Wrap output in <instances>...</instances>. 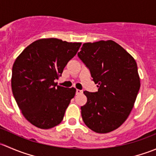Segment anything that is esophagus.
<instances>
[{
  "label": "esophagus",
  "mask_w": 156,
  "mask_h": 156,
  "mask_svg": "<svg viewBox=\"0 0 156 156\" xmlns=\"http://www.w3.org/2000/svg\"><path fill=\"white\" fill-rule=\"evenodd\" d=\"M83 94V90H79V89L76 90L77 95H78V94Z\"/></svg>",
  "instance_id": "esophagus-1"
}]
</instances>
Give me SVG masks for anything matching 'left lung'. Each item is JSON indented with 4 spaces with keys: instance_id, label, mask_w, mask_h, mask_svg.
<instances>
[{
    "instance_id": "obj_1",
    "label": "left lung",
    "mask_w": 156,
    "mask_h": 156,
    "mask_svg": "<svg viewBox=\"0 0 156 156\" xmlns=\"http://www.w3.org/2000/svg\"><path fill=\"white\" fill-rule=\"evenodd\" d=\"M78 57L90 72L98 91H84L87 103L81 106L84 124L96 133L119 127L130 115L140 87L133 56L112 40L84 43Z\"/></svg>"
}]
</instances>
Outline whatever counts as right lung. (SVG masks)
Returning a JSON list of instances; mask_svg holds the SVG:
<instances>
[{
    "label": "right lung",
    "instance_id": "obj_1",
    "mask_svg": "<svg viewBox=\"0 0 156 156\" xmlns=\"http://www.w3.org/2000/svg\"><path fill=\"white\" fill-rule=\"evenodd\" d=\"M81 43L42 38L29 45L12 66L11 87L24 117L41 129L62 121L76 89L57 85L54 80L76 55Z\"/></svg>",
    "mask_w": 156,
    "mask_h": 156
}]
</instances>
